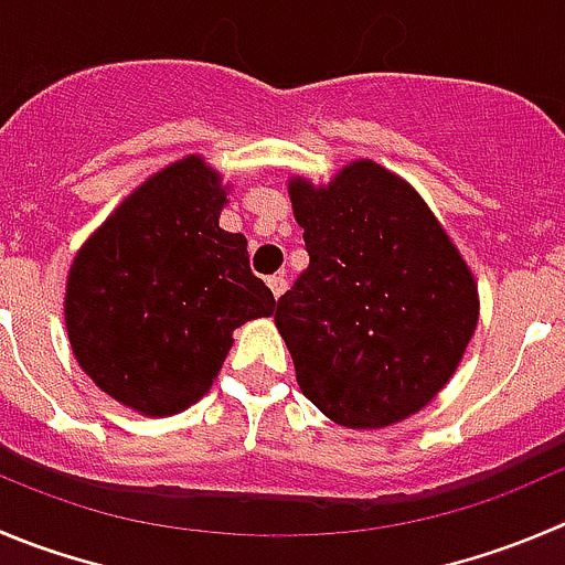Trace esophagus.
I'll return each mask as SVG.
<instances>
[{"label": "esophagus", "instance_id": "obj_1", "mask_svg": "<svg viewBox=\"0 0 565 565\" xmlns=\"http://www.w3.org/2000/svg\"><path fill=\"white\" fill-rule=\"evenodd\" d=\"M268 288H271V294L274 297H282V294H286V288H288V279H286V274H274V277H268Z\"/></svg>", "mask_w": 565, "mask_h": 565}]
</instances>
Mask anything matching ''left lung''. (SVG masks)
Listing matches in <instances>:
<instances>
[{
	"instance_id": "left-lung-1",
	"label": "left lung",
	"mask_w": 565,
	"mask_h": 565,
	"mask_svg": "<svg viewBox=\"0 0 565 565\" xmlns=\"http://www.w3.org/2000/svg\"><path fill=\"white\" fill-rule=\"evenodd\" d=\"M305 268L274 321L302 394L352 429L422 411L458 369L477 327L469 266L416 191L372 160L327 188L291 182Z\"/></svg>"
}]
</instances>
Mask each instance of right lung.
<instances>
[{
  "label": "right lung",
  "mask_w": 565,
  "mask_h": 565,
  "mask_svg": "<svg viewBox=\"0 0 565 565\" xmlns=\"http://www.w3.org/2000/svg\"><path fill=\"white\" fill-rule=\"evenodd\" d=\"M227 193L185 158L149 177L79 249L66 286L68 341L83 372L147 416L211 388L233 330L274 313L246 238L218 227Z\"/></svg>",
  "instance_id": "add662e5"
}]
</instances>
